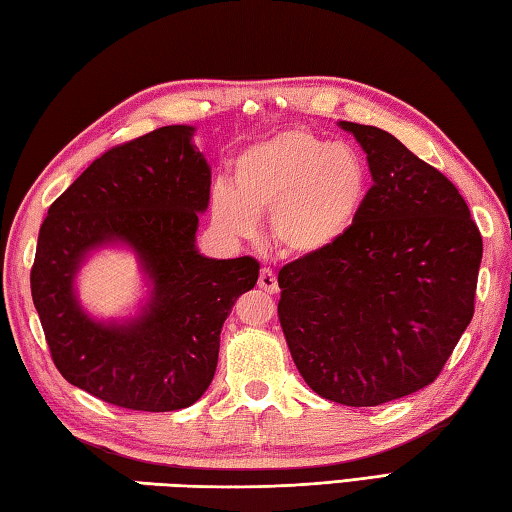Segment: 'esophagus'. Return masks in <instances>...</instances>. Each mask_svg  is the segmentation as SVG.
<instances>
[{"instance_id": "34e87169", "label": "esophagus", "mask_w": 512, "mask_h": 512, "mask_svg": "<svg viewBox=\"0 0 512 512\" xmlns=\"http://www.w3.org/2000/svg\"><path fill=\"white\" fill-rule=\"evenodd\" d=\"M258 288L265 290L267 294H274L279 290V281H276V274L272 270H261V276H258Z\"/></svg>"}]
</instances>
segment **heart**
<instances>
[{
  "label": "heart",
  "instance_id": "heart-1",
  "mask_svg": "<svg viewBox=\"0 0 512 512\" xmlns=\"http://www.w3.org/2000/svg\"><path fill=\"white\" fill-rule=\"evenodd\" d=\"M371 186L357 148L290 128L249 143L233 164V186L211 191V215L236 238L258 233L272 213V238L292 256L310 258L339 245L362 213Z\"/></svg>",
  "mask_w": 512,
  "mask_h": 512
}]
</instances>
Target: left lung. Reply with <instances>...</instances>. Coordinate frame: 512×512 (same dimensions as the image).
<instances>
[{"label": "left lung", "instance_id": "8db88e82", "mask_svg": "<svg viewBox=\"0 0 512 512\" xmlns=\"http://www.w3.org/2000/svg\"><path fill=\"white\" fill-rule=\"evenodd\" d=\"M373 186L348 236L279 272L292 360L321 398L375 407L436 380L474 315L483 242L450 179L387 130L339 121Z\"/></svg>", "mask_w": 512, "mask_h": 512}]
</instances>
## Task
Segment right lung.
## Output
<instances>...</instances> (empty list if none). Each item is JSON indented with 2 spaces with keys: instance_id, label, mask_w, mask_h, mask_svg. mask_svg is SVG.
Here are the masks:
<instances>
[{
  "instance_id": "add662e5",
  "label": "right lung",
  "mask_w": 512,
  "mask_h": 512,
  "mask_svg": "<svg viewBox=\"0 0 512 512\" xmlns=\"http://www.w3.org/2000/svg\"><path fill=\"white\" fill-rule=\"evenodd\" d=\"M193 125H166L98 157L49 206L31 294L51 357L69 384L116 407L175 411L209 389L233 303L258 281L256 258L197 249L211 166ZM103 248L130 250L144 294L123 318H96L77 276Z\"/></svg>"
}]
</instances>
